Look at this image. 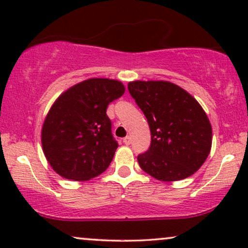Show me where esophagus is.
<instances>
[{"label": "esophagus", "mask_w": 248, "mask_h": 248, "mask_svg": "<svg viewBox=\"0 0 248 248\" xmlns=\"http://www.w3.org/2000/svg\"><path fill=\"white\" fill-rule=\"evenodd\" d=\"M123 142L125 143V145H130V143H131V137L130 136L125 137V138L123 139Z\"/></svg>", "instance_id": "esophagus-1"}]
</instances>
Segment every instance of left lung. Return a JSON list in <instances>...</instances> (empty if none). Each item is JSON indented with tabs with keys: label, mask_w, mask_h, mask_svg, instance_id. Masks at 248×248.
<instances>
[{
	"label": "left lung",
	"mask_w": 248,
	"mask_h": 248,
	"mask_svg": "<svg viewBox=\"0 0 248 248\" xmlns=\"http://www.w3.org/2000/svg\"><path fill=\"white\" fill-rule=\"evenodd\" d=\"M151 130V147L139 166L161 182H176L200 169L212 148V125L202 107L178 85L136 80L127 85Z\"/></svg>",
	"instance_id": "8db88e82"
}]
</instances>
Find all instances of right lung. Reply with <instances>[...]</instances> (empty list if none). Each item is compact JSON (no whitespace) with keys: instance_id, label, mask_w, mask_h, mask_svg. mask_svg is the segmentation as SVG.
<instances>
[{"instance_id":"obj_1","label":"right lung","mask_w":248,"mask_h":248,"mask_svg":"<svg viewBox=\"0 0 248 248\" xmlns=\"http://www.w3.org/2000/svg\"><path fill=\"white\" fill-rule=\"evenodd\" d=\"M124 92L115 79L90 78L57 97L41 130L42 151L55 172L84 182L107 170L118 147L107 108Z\"/></svg>"}]
</instances>
